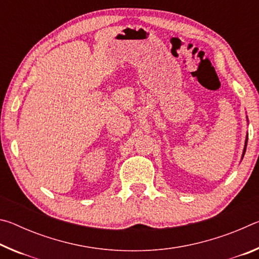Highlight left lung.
<instances>
[{
    "mask_svg": "<svg viewBox=\"0 0 259 259\" xmlns=\"http://www.w3.org/2000/svg\"><path fill=\"white\" fill-rule=\"evenodd\" d=\"M247 123H249V121H248V116H247ZM247 143H248V134H247V136H245V140H244V147H243V152H242V156H241V160H242V159H243V156H244L245 148H247Z\"/></svg>",
    "mask_w": 259,
    "mask_h": 259,
    "instance_id": "8db88e82",
    "label": "left lung"
}]
</instances>
